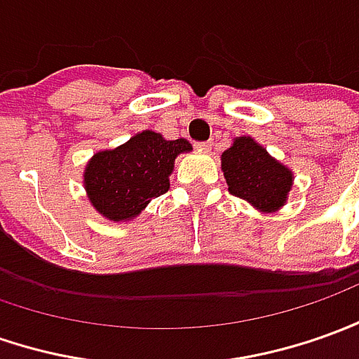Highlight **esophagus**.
Here are the masks:
<instances>
[{"mask_svg": "<svg viewBox=\"0 0 359 359\" xmlns=\"http://www.w3.org/2000/svg\"><path fill=\"white\" fill-rule=\"evenodd\" d=\"M202 151H212V147H214V141H206V143H200L198 145Z\"/></svg>", "mask_w": 359, "mask_h": 359, "instance_id": "1", "label": "esophagus"}]
</instances>
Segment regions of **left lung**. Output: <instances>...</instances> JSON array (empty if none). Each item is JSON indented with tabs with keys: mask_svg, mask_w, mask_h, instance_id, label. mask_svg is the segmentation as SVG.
I'll return each instance as SVG.
<instances>
[{
	"mask_svg": "<svg viewBox=\"0 0 359 359\" xmlns=\"http://www.w3.org/2000/svg\"><path fill=\"white\" fill-rule=\"evenodd\" d=\"M220 161L230 194L250 202L263 214L279 212L287 204L294 180L292 170L253 137L233 139Z\"/></svg>",
	"mask_w": 359,
	"mask_h": 359,
	"instance_id": "1",
	"label": "left lung"
}]
</instances>
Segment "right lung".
<instances>
[{
  "mask_svg": "<svg viewBox=\"0 0 359 359\" xmlns=\"http://www.w3.org/2000/svg\"><path fill=\"white\" fill-rule=\"evenodd\" d=\"M192 151L187 139H165L151 129L123 145L97 151L86 163L84 189L90 204L109 222H131L153 198L165 194L180 153Z\"/></svg>",
  "mask_w": 359,
  "mask_h": 359,
  "instance_id": "right-lung-1",
  "label": "right lung"
}]
</instances>
